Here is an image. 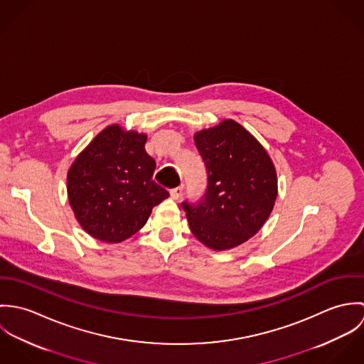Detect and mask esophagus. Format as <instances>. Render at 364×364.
<instances>
[{"instance_id": "34e87169", "label": "esophagus", "mask_w": 364, "mask_h": 364, "mask_svg": "<svg viewBox=\"0 0 364 364\" xmlns=\"http://www.w3.org/2000/svg\"><path fill=\"white\" fill-rule=\"evenodd\" d=\"M182 193H183V185L171 189V198L175 199V200H178V199L182 196Z\"/></svg>"}]
</instances>
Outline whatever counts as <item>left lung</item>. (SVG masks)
<instances>
[{
  "label": "left lung",
  "mask_w": 364,
  "mask_h": 364,
  "mask_svg": "<svg viewBox=\"0 0 364 364\" xmlns=\"http://www.w3.org/2000/svg\"><path fill=\"white\" fill-rule=\"evenodd\" d=\"M208 186L198 203L182 202L193 235L211 250L234 248L267 220L277 196V178L264 149L241 124L224 120L195 136Z\"/></svg>",
  "instance_id": "left-lung-1"
}]
</instances>
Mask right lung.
Listing matches in <instances>:
<instances>
[{
    "mask_svg": "<svg viewBox=\"0 0 364 364\" xmlns=\"http://www.w3.org/2000/svg\"><path fill=\"white\" fill-rule=\"evenodd\" d=\"M146 134L112 124L75 158L67 175L68 200L81 227L105 242H120L147 223L169 193L153 179L156 161Z\"/></svg>",
    "mask_w": 364,
    "mask_h": 364,
    "instance_id": "add662e5",
    "label": "right lung"
}]
</instances>
